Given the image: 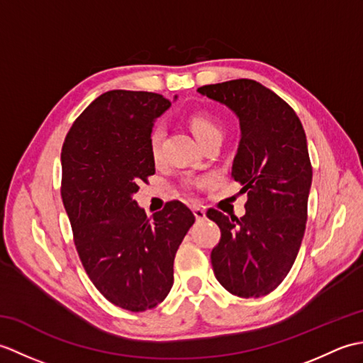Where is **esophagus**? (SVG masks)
Returning <instances> with one entry per match:
<instances>
[{
  "label": "esophagus",
  "instance_id": "1",
  "mask_svg": "<svg viewBox=\"0 0 363 363\" xmlns=\"http://www.w3.org/2000/svg\"><path fill=\"white\" fill-rule=\"evenodd\" d=\"M194 213H195V218H196L198 221H201V220L206 218V211L203 209V207L194 206Z\"/></svg>",
  "mask_w": 363,
  "mask_h": 363
}]
</instances>
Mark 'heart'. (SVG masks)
Segmentation results:
<instances>
[{
	"instance_id": "obj_1",
	"label": "heart",
	"mask_w": 363,
	"mask_h": 363,
	"mask_svg": "<svg viewBox=\"0 0 363 363\" xmlns=\"http://www.w3.org/2000/svg\"><path fill=\"white\" fill-rule=\"evenodd\" d=\"M187 125L191 130V134L195 135L199 143H203L209 137L213 135H221V128L218 121L215 120L212 115L206 112H195L189 115ZM160 140H162V129L157 126L152 129L151 137H150V150L152 156L157 157L159 150H160ZM201 182H189V186H199Z\"/></svg>"
}]
</instances>
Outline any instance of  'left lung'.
Segmentation results:
<instances>
[{"mask_svg":"<svg viewBox=\"0 0 363 363\" xmlns=\"http://www.w3.org/2000/svg\"><path fill=\"white\" fill-rule=\"evenodd\" d=\"M198 94L225 104L240 123L230 176L248 196L240 218L207 212L221 230L213 273L233 295L265 296L290 272L304 237L312 186L306 133L295 111L252 79L211 84Z\"/></svg>","mask_w":363,"mask_h":363,"instance_id":"obj_1","label":"left lung"}]
</instances>
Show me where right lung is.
Segmentation results:
<instances>
[{
	"label": "right lung",
	"mask_w": 363,
	"mask_h": 363,
	"mask_svg": "<svg viewBox=\"0 0 363 363\" xmlns=\"http://www.w3.org/2000/svg\"><path fill=\"white\" fill-rule=\"evenodd\" d=\"M169 106L151 91H106L76 118L60 154L62 201L79 259L101 295L130 312L167 298L176 251L195 223L181 201L148 218L133 198L156 173L150 137Z\"/></svg>",
	"instance_id": "right-lung-1"
}]
</instances>
